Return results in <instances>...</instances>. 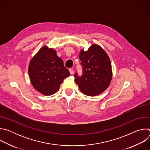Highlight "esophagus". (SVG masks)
Instances as JSON below:
<instances>
[{
	"label": "esophagus",
	"instance_id": "34e87169",
	"mask_svg": "<svg viewBox=\"0 0 150 150\" xmlns=\"http://www.w3.org/2000/svg\"><path fill=\"white\" fill-rule=\"evenodd\" d=\"M69 72H70L71 75H73L74 74V69H69Z\"/></svg>",
	"mask_w": 150,
	"mask_h": 150
}]
</instances>
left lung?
Wrapping results in <instances>:
<instances>
[{"mask_svg": "<svg viewBox=\"0 0 150 150\" xmlns=\"http://www.w3.org/2000/svg\"><path fill=\"white\" fill-rule=\"evenodd\" d=\"M79 57L82 62L83 74L74 75L80 91L88 96H96L108 88L113 72L110 59L104 50L97 44L91 45L88 50L81 49Z\"/></svg>", "mask_w": 150, "mask_h": 150, "instance_id": "8db88e82", "label": "left lung"}]
</instances>
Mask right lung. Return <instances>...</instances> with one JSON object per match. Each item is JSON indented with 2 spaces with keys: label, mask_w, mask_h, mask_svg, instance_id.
I'll return each mask as SVG.
<instances>
[{
  "label": "right lung",
  "mask_w": 150,
  "mask_h": 150,
  "mask_svg": "<svg viewBox=\"0 0 150 150\" xmlns=\"http://www.w3.org/2000/svg\"><path fill=\"white\" fill-rule=\"evenodd\" d=\"M53 48L42 46L33 57L28 65V75L33 87L45 96H51L59 89L63 80L70 76L62 59Z\"/></svg>",
  "instance_id": "1"
}]
</instances>
